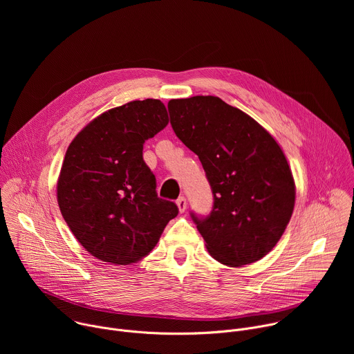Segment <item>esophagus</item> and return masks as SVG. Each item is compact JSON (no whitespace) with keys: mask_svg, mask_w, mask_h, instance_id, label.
<instances>
[{"mask_svg":"<svg viewBox=\"0 0 354 354\" xmlns=\"http://www.w3.org/2000/svg\"><path fill=\"white\" fill-rule=\"evenodd\" d=\"M176 205H178V209H179V212H180V213H183V212L186 210V207H187V201H186V197L180 196V197L176 200Z\"/></svg>","mask_w":354,"mask_h":354,"instance_id":"esophagus-1","label":"esophagus"}]
</instances>
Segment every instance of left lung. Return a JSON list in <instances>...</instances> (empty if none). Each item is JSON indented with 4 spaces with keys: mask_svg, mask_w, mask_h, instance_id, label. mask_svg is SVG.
Here are the masks:
<instances>
[{
    "mask_svg": "<svg viewBox=\"0 0 354 354\" xmlns=\"http://www.w3.org/2000/svg\"><path fill=\"white\" fill-rule=\"evenodd\" d=\"M176 137L198 157L213 192L209 216L190 213L209 254L238 268L262 259L294 210L295 185L276 140L217 96L168 102Z\"/></svg>",
    "mask_w": 354,
    "mask_h": 354,
    "instance_id": "obj_1",
    "label": "left lung"
}]
</instances>
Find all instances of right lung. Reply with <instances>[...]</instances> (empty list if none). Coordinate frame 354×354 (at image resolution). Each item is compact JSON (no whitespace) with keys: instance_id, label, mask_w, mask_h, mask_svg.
I'll return each instance as SVG.
<instances>
[{"instance_id":"right-lung-1","label":"right lung","mask_w":354,"mask_h":354,"mask_svg":"<svg viewBox=\"0 0 354 354\" xmlns=\"http://www.w3.org/2000/svg\"><path fill=\"white\" fill-rule=\"evenodd\" d=\"M168 122L161 100H133L93 119L67 149L59 207L78 242L99 261L136 263L178 216L174 201L158 197L156 176L142 160L145 140Z\"/></svg>"}]
</instances>
